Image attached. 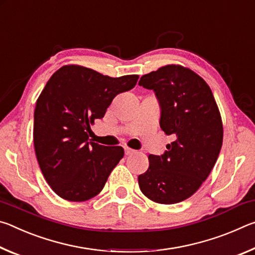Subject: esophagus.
I'll return each mask as SVG.
<instances>
[{
  "label": "esophagus",
  "mask_w": 255,
  "mask_h": 255,
  "mask_svg": "<svg viewBox=\"0 0 255 255\" xmlns=\"http://www.w3.org/2000/svg\"><path fill=\"white\" fill-rule=\"evenodd\" d=\"M133 153H135V150H133V149H131V148H128V147H125V154H126L127 156H128V155H131V154H133Z\"/></svg>",
  "instance_id": "1"
}]
</instances>
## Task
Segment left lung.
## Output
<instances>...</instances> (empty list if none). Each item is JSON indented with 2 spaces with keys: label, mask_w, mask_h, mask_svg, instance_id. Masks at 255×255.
Instances as JSON below:
<instances>
[{
  "label": "left lung",
  "mask_w": 255,
  "mask_h": 255,
  "mask_svg": "<svg viewBox=\"0 0 255 255\" xmlns=\"http://www.w3.org/2000/svg\"><path fill=\"white\" fill-rule=\"evenodd\" d=\"M138 84L153 90L161 109L159 127L175 137L162 155H149L138 184L150 200L176 204L200 188L217 161L223 145L221 114L208 84L189 68L164 66L141 76Z\"/></svg>",
  "instance_id": "1"
}]
</instances>
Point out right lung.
Listing matches in <instances>:
<instances>
[{"mask_svg":"<svg viewBox=\"0 0 255 255\" xmlns=\"http://www.w3.org/2000/svg\"><path fill=\"white\" fill-rule=\"evenodd\" d=\"M138 77H110L70 65L47 82L34 110L33 144L47 183L63 199L85 201L97 196L124 157L122 146L94 143L88 131L90 124L103 118L115 97L131 90Z\"/></svg>","mask_w":255,"mask_h":255,"instance_id":"right-lung-1","label":"right lung"}]
</instances>
